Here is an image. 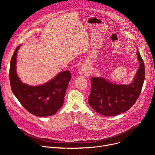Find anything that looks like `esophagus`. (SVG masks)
<instances>
[{"label":"esophagus","instance_id":"obj_1","mask_svg":"<svg viewBox=\"0 0 155 155\" xmlns=\"http://www.w3.org/2000/svg\"><path fill=\"white\" fill-rule=\"evenodd\" d=\"M79 74L83 76L84 77H88L90 75V69L89 67H88L87 65L84 64L81 65V67L79 69Z\"/></svg>","mask_w":155,"mask_h":155}]
</instances>
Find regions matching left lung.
<instances>
[{
	"label": "left lung",
	"mask_w": 155,
	"mask_h": 155,
	"mask_svg": "<svg viewBox=\"0 0 155 155\" xmlns=\"http://www.w3.org/2000/svg\"><path fill=\"white\" fill-rule=\"evenodd\" d=\"M139 68L130 84H117L102 77L91 78L88 103L95 111L104 116H116L125 112L137 100L145 80L143 61L137 50Z\"/></svg>",
	"instance_id": "8db88e82"
}]
</instances>
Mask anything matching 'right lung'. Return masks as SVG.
<instances>
[{"label":"right lung","instance_id":"obj_1","mask_svg":"<svg viewBox=\"0 0 155 155\" xmlns=\"http://www.w3.org/2000/svg\"><path fill=\"white\" fill-rule=\"evenodd\" d=\"M20 45L15 50L10 61L9 77L13 93L31 114L37 117L54 115L64 103L71 74L69 71L58 74L50 81L39 86H29L22 82L16 72V56Z\"/></svg>","mask_w":155,"mask_h":155}]
</instances>
